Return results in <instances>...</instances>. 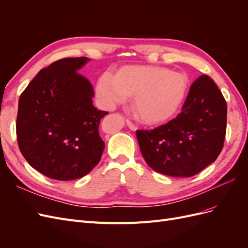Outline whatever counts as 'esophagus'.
Instances as JSON below:
<instances>
[{
    "label": "esophagus",
    "mask_w": 248,
    "mask_h": 248,
    "mask_svg": "<svg viewBox=\"0 0 248 248\" xmlns=\"http://www.w3.org/2000/svg\"><path fill=\"white\" fill-rule=\"evenodd\" d=\"M126 124H127V126H128L129 128H130L131 130H133V131H136V130L138 129V128H137V126L134 125V124L130 121V120H126Z\"/></svg>",
    "instance_id": "1"
}]
</instances>
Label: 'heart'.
Masks as SVG:
<instances>
[{"instance_id":"obj_1","label":"heart","mask_w":248,"mask_h":248,"mask_svg":"<svg viewBox=\"0 0 248 248\" xmlns=\"http://www.w3.org/2000/svg\"><path fill=\"white\" fill-rule=\"evenodd\" d=\"M188 79L160 67L126 66L116 76L106 72L97 80L96 95L104 108L133 98V109L142 123L159 124L174 117L186 98Z\"/></svg>"}]
</instances>
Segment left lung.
I'll use <instances>...</instances> for the list:
<instances>
[{
	"label": "left lung",
	"mask_w": 248,
	"mask_h": 248,
	"mask_svg": "<svg viewBox=\"0 0 248 248\" xmlns=\"http://www.w3.org/2000/svg\"><path fill=\"white\" fill-rule=\"evenodd\" d=\"M227 129V102L208 76L194 80L182 111L152 130H137L148 166L170 177H191L216 160Z\"/></svg>",
	"instance_id": "obj_1"
}]
</instances>
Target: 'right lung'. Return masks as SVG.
Here are the masks:
<instances>
[{"mask_svg":"<svg viewBox=\"0 0 248 248\" xmlns=\"http://www.w3.org/2000/svg\"><path fill=\"white\" fill-rule=\"evenodd\" d=\"M87 62L86 57L54 62L38 72L19 97L20 152L32 168L60 181L89 174L106 146L98 129L108 112L93 106V87L78 72Z\"/></svg>","mask_w":248,"mask_h":248,"instance_id":"right-lung-1","label":"right lung"}]
</instances>
